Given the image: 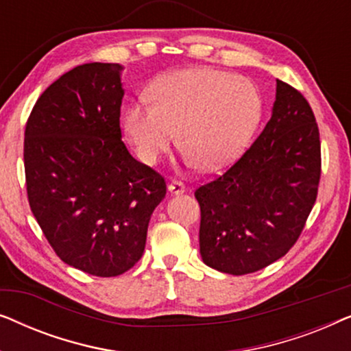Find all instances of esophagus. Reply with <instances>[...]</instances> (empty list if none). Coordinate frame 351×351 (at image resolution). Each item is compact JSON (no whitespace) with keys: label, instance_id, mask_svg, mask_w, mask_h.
<instances>
[{"label":"esophagus","instance_id":"1","mask_svg":"<svg viewBox=\"0 0 351 351\" xmlns=\"http://www.w3.org/2000/svg\"><path fill=\"white\" fill-rule=\"evenodd\" d=\"M167 190H169L171 195H180L185 191V185L180 180H171L169 185H167Z\"/></svg>","mask_w":351,"mask_h":351}]
</instances>
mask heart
I'll use <instances>...</instances> for the list:
<instances>
[{
  "label": "heart",
  "mask_w": 351,
  "mask_h": 351,
  "mask_svg": "<svg viewBox=\"0 0 351 351\" xmlns=\"http://www.w3.org/2000/svg\"><path fill=\"white\" fill-rule=\"evenodd\" d=\"M150 99L131 104L123 117L124 134L147 165H155L179 137L186 160L203 171L219 169L239 155L261 117L252 83L210 69L161 76Z\"/></svg>",
  "instance_id": "obj_1"
}]
</instances>
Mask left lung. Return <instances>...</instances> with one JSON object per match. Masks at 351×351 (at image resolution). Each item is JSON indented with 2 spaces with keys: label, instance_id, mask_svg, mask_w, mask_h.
<instances>
[{
  "label": "left lung",
  "instance_id": "obj_1",
  "mask_svg": "<svg viewBox=\"0 0 351 351\" xmlns=\"http://www.w3.org/2000/svg\"><path fill=\"white\" fill-rule=\"evenodd\" d=\"M319 177V131L310 104L276 80L261 136L225 174L195 191L203 262L238 276L286 256L313 209Z\"/></svg>",
  "mask_w": 351,
  "mask_h": 351
}]
</instances>
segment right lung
<instances>
[{"label": "right lung", "mask_w": 351, "mask_h": 351, "mask_svg": "<svg viewBox=\"0 0 351 351\" xmlns=\"http://www.w3.org/2000/svg\"><path fill=\"white\" fill-rule=\"evenodd\" d=\"M119 64H83L36 100L23 162L32 213L60 261L94 276H118L141 261L162 177L121 141Z\"/></svg>", "instance_id": "add662e5"}]
</instances>
